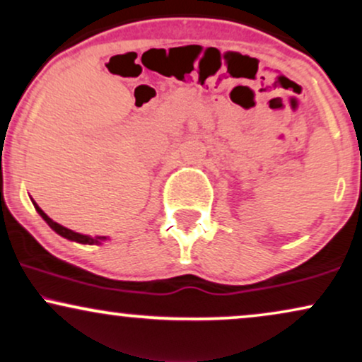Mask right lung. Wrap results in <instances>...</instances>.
Wrapping results in <instances>:
<instances>
[{"label":"right lung","mask_w":362,"mask_h":362,"mask_svg":"<svg viewBox=\"0 0 362 362\" xmlns=\"http://www.w3.org/2000/svg\"><path fill=\"white\" fill-rule=\"evenodd\" d=\"M33 205H35L36 212H38V214L41 215V217H43V221L47 222L48 226L52 227L54 232H57V234H59L62 237H65V239H68V240L80 242V244H88V245H93V244H102L103 240H107V237H90V235H83V234H78V232H73V230H70V228H66V227L59 226L58 222L52 221V218H49L48 215L45 214L43 210H41V209L38 207V205H36V202H33Z\"/></svg>","instance_id":"1"}]
</instances>
